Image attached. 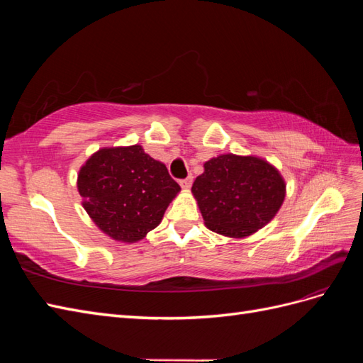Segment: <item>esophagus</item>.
<instances>
[{"mask_svg": "<svg viewBox=\"0 0 363 363\" xmlns=\"http://www.w3.org/2000/svg\"><path fill=\"white\" fill-rule=\"evenodd\" d=\"M192 182H194V177H192V175H188V177H186V179L180 180V186H182L183 189H189L191 186H192Z\"/></svg>", "mask_w": 363, "mask_h": 363, "instance_id": "esophagus-1", "label": "esophagus"}]
</instances>
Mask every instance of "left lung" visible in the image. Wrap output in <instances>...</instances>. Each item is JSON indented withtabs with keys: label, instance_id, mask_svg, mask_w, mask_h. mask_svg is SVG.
<instances>
[{
	"label": "left lung",
	"instance_id": "obj_1",
	"mask_svg": "<svg viewBox=\"0 0 363 363\" xmlns=\"http://www.w3.org/2000/svg\"><path fill=\"white\" fill-rule=\"evenodd\" d=\"M192 194L212 232L245 238L276 216L286 184L267 160L221 155L204 163V172L195 179Z\"/></svg>",
	"mask_w": 363,
	"mask_h": 363
}]
</instances>
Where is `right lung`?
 Here are the masks:
<instances>
[{"instance_id":"right-lung-1","label":"right lung","mask_w":363,"mask_h":363,"mask_svg":"<svg viewBox=\"0 0 363 363\" xmlns=\"http://www.w3.org/2000/svg\"><path fill=\"white\" fill-rule=\"evenodd\" d=\"M77 188L96 227L121 242L145 238L180 192L167 167L140 145L96 151L82 167Z\"/></svg>"}]
</instances>
